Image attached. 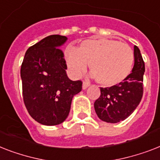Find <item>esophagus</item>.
<instances>
[{
	"mask_svg": "<svg viewBox=\"0 0 160 160\" xmlns=\"http://www.w3.org/2000/svg\"><path fill=\"white\" fill-rule=\"evenodd\" d=\"M89 85H90V84H89V82H86V81H84V82H83V85H82L83 89H87V88H88V87H89Z\"/></svg>",
	"mask_w": 160,
	"mask_h": 160,
	"instance_id": "1",
	"label": "esophagus"
}]
</instances>
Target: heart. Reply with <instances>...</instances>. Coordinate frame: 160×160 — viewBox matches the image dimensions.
<instances>
[{
  "mask_svg": "<svg viewBox=\"0 0 160 160\" xmlns=\"http://www.w3.org/2000/svg\"><path fill=\"white\" fill-rule=\"evenodd\" d=\"M65 59L73 77H80L89 63L91 76L97 82L112 86L128 76L134 63V53L128 45L116 40L94 38L81 42L77 50L67 48Z\"/></svg>",
  "mask_w": 160,
  "mask_h": 160,
  "instance_id": "1",
  "label": "heart"
}]
</instances>
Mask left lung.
<instances>
[{
  "label": "left lung",
  "instance_id": "obj_1",
  "mask_svg": "<svg viewBox=\"0 0 160 160\" xmlns=\"http://www.w3.org/2000/svg\"><path fill=\"white\" fill-rule=\"evenodd\" d=\"M135 64L132 72L119 84L100 88L101 94L94 102V109L101 120L117 123L134 112L143 96L145 62L140 49L134 46Z\"/></svg>",
  "mask_w": 160,
  "mask_h": 160
}]
</instances>
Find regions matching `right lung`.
Masks as SVG:
<instances>
[{
	"label": "right lung",
	"instance_id": "add662e5",
	"mask_svg": "<svg viewBox=\"0 0 160 160\" xmlns=\"http://www.w3.org/2000/svg\"><path fill=\"white\" fill-rule=\"evenodd\" d=\"M66 36H48L26 51L20 70L24 105L35 121L46 126L63 122L73 96L82 89V81H72L66 72L60 47Z\"/></svg>",
	"mask_w": 160,
	"mask_h": 160
}]
</instances>
